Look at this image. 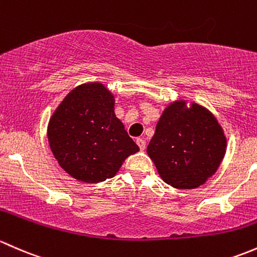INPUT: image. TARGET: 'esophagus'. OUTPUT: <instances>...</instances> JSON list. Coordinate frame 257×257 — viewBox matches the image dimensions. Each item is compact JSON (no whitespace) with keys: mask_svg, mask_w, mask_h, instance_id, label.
<instances>
[{"mask_svg":"<svg viewBox=\"0 0 257 257\" xmlns=\"http://www.w3.org/2000/svg\"><path fill=\"white\" fill-rule=\"evenodd\" d=\"M136 144L139 145L140 150L145 151V148H146V141L144 139H136Z\"/></svg>","mask_w":257,"mask_h":257,"instance_id":"1","label":"esophagus"}]
</instances>
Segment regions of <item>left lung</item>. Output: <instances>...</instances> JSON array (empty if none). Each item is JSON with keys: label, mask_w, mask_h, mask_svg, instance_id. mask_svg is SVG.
Instances as JSON below:
<instances>
[{"label": "left lung", "mask_w": 257, "mask_h": 257, "mask_svg": "<svg viewBox=\"0 0 257 257\" xmlns=\"http://www.w3.org/2000/svg\"><path fill=\"white\" fill-rule=\"evenodd\" d=\"M226 137L215 116L197 102H171L147 146L161 178L177 189H194L218 171Z\"/></svg>", "instance_id": "1"}]
</instances>
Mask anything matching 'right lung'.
<instances>
[{
    "mask_svg": "<svg viewBox=\"0 0 257 257\" xmlns=\"http://www.w3.org/2000/svg\"><path fill=\"white\" fill-rule=\"evenodd\" d=\"M115 99L101 83L76 86L48 123L50 150L73 178L99 183L112 178L140 148L115 115Z\"/></svg>",
    "mask_w": 257,
    "mask_h": 257,
    "instance_id": "right-lung-1",
    "label": "right lung"
}]
</instances>
